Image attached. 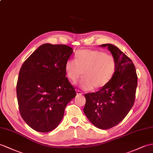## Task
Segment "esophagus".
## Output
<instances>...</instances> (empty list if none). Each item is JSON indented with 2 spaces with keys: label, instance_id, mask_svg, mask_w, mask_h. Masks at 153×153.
Here are the masks:
<instances>
[{
  "label": "esophagus",
  "instance_id": "1",
  "mask_svg": "<svg viewBox=\"0 0 153 153\" xmlns=\"http://www.w3.org/2000/svg\"><path fill=\"white\" fill-rule=\"evenodd\" d=\"M76 95H83V94L80 91H79V90H76Z\"/></svg>",
  "mask_w": 153,
  "mask_h": 153
}]
</instances>
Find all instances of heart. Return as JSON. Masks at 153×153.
I'll use <instances>...</instances> for the list:
<instances>
[{
    "label": "heart",
    "instance_id": "obj_1",
    "mask_svg": "<svg viewBox=\"0 0 153 153\" xmlns=\"http://www.w3.org/2000/svg\"><path fill=\"white\" fill-rule=\"evenodd\" d=\"M116 62L114 56L97 50H82L75 59H69L65 65L66 75L75 83L83 74L80 86L84 90L105 87L113 77Z\"/></svg>",
    "mask_w": 153,
    "mask_h": 153
}]
</instances>
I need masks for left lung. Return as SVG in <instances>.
<instances>
[{
  "mask_svg": "<svg viewBox=\"0 0 153 153\" xmlns=\"http://www.w3.org/2000/svg\"><path fill=\"white\" fill-rule=\"evenodd\" d=\"M107 47L116 62L113 77L95 93L85 94L84 112L96 127L108 129L123 120L134 105L137 84L135 66L127 56L111 44Z\"/></svg>",
  "mask_w": 153,
  "mask_h": 153,
  "instance_id": "1",
  "label": "left lung"
}]
</instances>
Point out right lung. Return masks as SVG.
Here are the masks:
<instances>
[{
    "mask_svg": "<svg viewBox=\"0 0 153 153\" xmlns=\"http://www.w3.org/2000/svg\"><path fill=\"white\" fill-rule=\"evenodd\" d=\"M73 52L65 45L45 43L21 67L17 83L19 109L23 120L36 131L56 128L67 105L75 97L65 70Z\"/></svg>",
    "mask_w": 153,
    "mask_h": 153,
    "instance_id": "obj_1",
    "label": "right lung"
}]
</instances>
